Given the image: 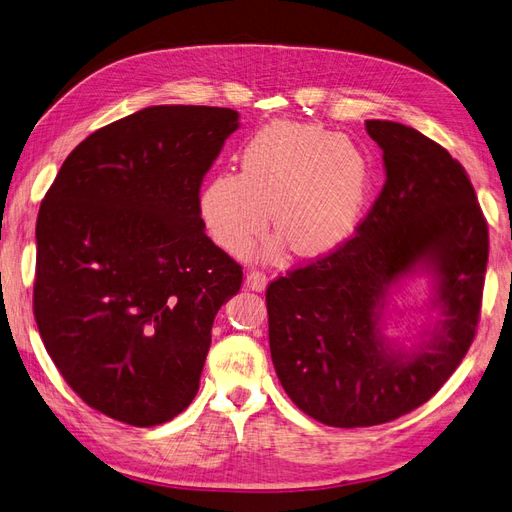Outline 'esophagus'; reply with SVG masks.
I'll list each match as a JSON object with an SVG mask.
<instances>
[{"label": "esophagus", "instance_id": "1", "mask_svg": "<svg viewBox=\"0 0 512 512\" xmlns=\"http://www.w3.org/2000/svg\"><path fill=\"white\" fill-rule=\"evenodd\" d=\"M266 283H269V277H266L262 271H250L246 275V285L254 291H264Z\"/></svg>", "mask_w": 512, "mask_h": 512}]
</instances>
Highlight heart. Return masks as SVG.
<instances>
[{"mask_svg":"<svg viewBox=\"0 0 512 512\" xmlns=\"http://www.w3.org/2000/svg\"><path fill=\"white\" fill-rule=\"evenodd\" d=\"M241 173H214L200 191L202 223L229 254L269 227L291 254L335 252L356 233L371 193V166L348 137L319 125L275 120L241 148ZM279 241L269 254L279 252Z\"/></svg>","mask_w":512,"mask_h":512,"instance_id":"1","label":"heart"}]
</instances>
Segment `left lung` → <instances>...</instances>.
Returning a JSON list of instances; mask_svg holds the SVG:
<instances>
[{
  "instance_id": "left-lung-1",
  "label": "left lung",
  "mask_w": 512,
  "mask_h": 512,
  "mask_svg": "<svg viewBox=\"0 0 512 512\" xmlns=\"http://www.w3.org/2000/svg\"><path fill=\"white\" fill-rule=\"evenodd\" d=\"M385 183L342 248L266 287L277 377L302 412L331 427L394 421L433 398L471 348L481 314L488 221L467 170L440 143L392 120H367ZM419 263L438 279L445 319L410 353L378 333L386 287Z\"/></svg>"
}]
</instances>
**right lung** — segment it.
Instances as JSON below:
<instances>
[{"label":"right lung","instance_id":"right-lung-1","mask_svg":"<svg viewBox=\"0 0 512 512\" xmlns=\"http://www.w3.org/2000/svg\"><path fill=\"white\" fill-rule=\"evenodd\" d=\"M237 118L143 108L83 139L41 202L39 335L72 392L110 419L162 425L198 394L214 316L243 279L198 206Z\"/></svg>","mask_w":512,"mask_h":512}]
</instances>
